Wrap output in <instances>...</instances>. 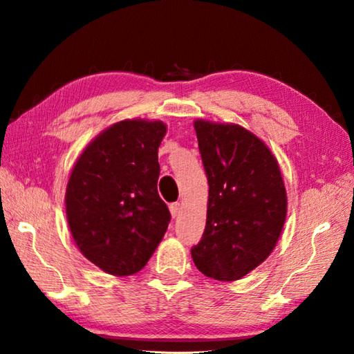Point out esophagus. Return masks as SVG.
<instances>
[{"label": "esophagus", "instance_id": "esophagus-1", "mask_svg": "<svg viewBox=\"0 0 354 354\" xmlns=\"http://www.w3.org/2000/svg\"><path fill=\"white\" fill-rule=\"evenodd\" d=\"M179 212H181V205H179V203H171V205H170V214H171V217H173V218L178 217Z\"/></svg>", "mask_w": 354, "mask_h": 354}]
</instances>
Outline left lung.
Returning <instances> with one entry per match:
<instances>
[{"label":"left lung","instance_id":"obj_1","mask_svg":"<svg viewBox=\"0 0 354 354\" xmlns=\"http://www.w3.org/2000/svg\"><path fill=\"white\" fill-rule=\"evenodd\" d=\"M209 196L192 259L207 278L237 281L267 259L283 232L287 194L279 164L241 124L195 120Z\"/></svg>","mask_w":354,"mask_h":354}]
</instances>
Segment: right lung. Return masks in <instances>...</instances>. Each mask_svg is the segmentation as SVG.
Returning <instances> with one entry per match:
<instances>
[{
  "mask_svg": "<svg viewBox=\"0 0 354 354\" xmlns=\"http://www.w3.org/2000/svg\"><path fill=\"white\" fill-rule=\"evenodd\" d=\"M167 124L122 120L95 137L71 169L65 212L82 256L113 277L147 266L170 212L158 194V149Z\"/></svg>",
  "mask_w": 354,
  "mask_h": 354,
  "instance_id": "right-lung-1",
  "label": "right lung"
}]
</instances>
